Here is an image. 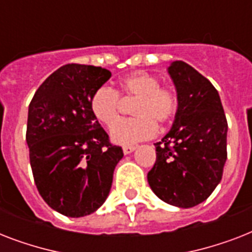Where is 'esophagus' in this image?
<instances>
[{
  "mask_svg": "<svg viewBox=\"0 0 252 252\" xmlns=\"http://www.w3.org/2000/svg\"><path fill=\"white\" fill-rule=\"evenodd\" d=\"M134 149H136V146H124V148H123V153L126 156V154L132 153Z\"/></svg>",
  "mask_w": 252,
  "mask_h": 252,
  "instance_id": "obj_1",
  "label": "esophagus"
}]
</instances>
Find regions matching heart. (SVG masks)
<instances>
[{
    "label": "heart",
    "mask_w": 252,
    "mask_h": 252,
    "mask_svg": "<svg viewBox=\"0 0 252 252\" xmlns=\"http://www.w3.org/2000/svg\"><path fill=\"white\" fill-rule=\"evenodd\" d=\"M136 99L132 107L134 118L116 123L110 132L111 140L118 145H133L150 138L157 124H166L178 110V95L167 86H159V80L152 73L137 70L120 78L118 91L100 86L90 98V111L100 124L111 126L119 116L120 96Z\"/></svg>",
    "instance_id": "b5f03b06"
}]
</instances>
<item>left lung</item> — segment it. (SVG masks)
Masks as SVG:
<instances>
[{
    "mask_svg": "<svg viewBox=\"0 0 252 252\" xmlns=\"http://www.w3.org/2000/svg\"><path fill=\"white\" fill-rule=\"evenodd\" d=\"M167 72L178 110L171 129L156 144L157 159L148 182L165 203L192 208L207 200L221 182L227 122L219 91L209 80L184 61L171 63Z\"/></svg>",
    "mask_w": 252,
    "mask_h": 252,
    "instance_id": "left-lung-1",
    "label": "left lung"
}]
</instances>
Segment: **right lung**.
Returning <instances> with one entry per match:
<instances>
[{
  "instance_id": "add662e5",
  "label": "right lung",
  "mask_w": 252,
  "mask_h": 252,
  "mask_svg": "<svg viewBox=\"0 0 252 252\" xmlns=\"http://www.w3.org/2000/svg\"><path fill=\"white\" fill-rule=\"evenodd\" d=\"M110 77L100 66L64 65L40 85L29 106L26 141L33 180L45 203L68 217L102 207L124 156L90 111L91 95Z\"/></svg>"
}]
</instances>
